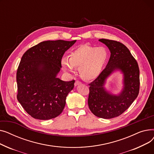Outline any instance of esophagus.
Segmentation results:
<instances>
[{
  "label": "esophagus",
  "instance_id": "obj_1",
  "mask_svg": "<svg viewBox=\"0 0 154 154\" xmlns=\"http://www.w3.org/2000/svg\"><path fill=\"white\" fill-rule=\"evenodd\" d=\"M80 84H81V82L79 81V80H76L75 84H74V85H75V86H77V85H80Z\"/></svg>",
  "mask_w": 154,
  "mask_h": 154
}]
</instances>
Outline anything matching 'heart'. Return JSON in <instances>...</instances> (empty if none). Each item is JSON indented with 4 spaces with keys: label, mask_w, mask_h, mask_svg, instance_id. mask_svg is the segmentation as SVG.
<instances>
[{
    "label": "heart",
    "mask_w": 154,
    "mask_h": 154,
    "mask_svg": "<svg viewBox=\"0 0 154 154\" xmlns=\"http://www.w3.org/2000/svg\"><path fill=\"white\" fill-rule=\"evenodd\" d=\"M69 59L63 57L61 60L63 70L71 74L75 67H79L81 77L87 80L97 78L102 73L109 58V52L103 47L88 45H80L69 54Z\"/></svg>",
    "instance_id": "obj_1"
}]
</instances>
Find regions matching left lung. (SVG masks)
Listing matches in <instances>:
<instances>
[{"mask_svg": "<svg viewBox=\"0 0 154 154\" xmlns=\"http://www.w3.org/2000/svg\"><path fill=\"white\" fill-rule=\"evenodd\" d=\"M110 52L107 66L94 81L89 84L88 105L91 111L98 117L109 119L124 113L135 100L139 92V68L130 51L123 44L115 40L101 38ZM123 74V88L117 94L104 87L106 79L114 72Z\"/></svg>", "mask_w": 154, "mask_h": 154, "instance_id": "obj_1", "label": "left lung"}]
</instances>
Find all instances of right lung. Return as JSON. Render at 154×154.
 <instances>
[{"mask_svg": "<svg viewBox=\"0 0 154 154\" xmlns=\"http://www.w3.org/2000/svg\"><path fill=\"white\" fill-rule=\"evenodd\" d=\"M75 42L47 40L23 55L17 71V97L31 117L49 120L62 112L75 80L65 82L57 76L63 55Z\"/></svg>", "mask_w": 154, "mask_h": 154, "instance_id": "add662e5", "label": "right lung"}]
</instances>
